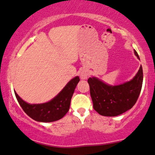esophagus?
I'll return each mask as SVG.
<instances>
[{
	"mask_svg": "<svg viewBox=\"0 0 155 155\" xmlns=\"http://www.w3.org/2000/svg\"><path fill=\"white\" fill-rule=\"evenodd\" d=\"M88 77V73L86 71H81L80 72V78H81V79H87Z\"/></svg>",
	"mask_w": 155,
	"mask_h": 155,
	"instance_id": "1",
	"label": "esophagus"
}]
</instances>
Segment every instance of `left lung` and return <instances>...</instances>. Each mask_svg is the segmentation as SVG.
Masks as SVG:
<instances>
[{"mask_svg": "<svg viewBox=\"0 0 155 155\" xmlns=\"http://www.w3.org/2000/svg\"><path fill=\"white\" fill-rule=\"evenodd\" d=\"M134 54L139 55L136 51ZM143 82L142 66L130 81L119 86L107 85L97 78H89L90 94L93 107L99 114L115 117L132 108L140 96Z\"/></svg>", "mask_w": 155, "mask_h": 155, "instance_id": "obj_1", "label": "left lung"}]
</instances>
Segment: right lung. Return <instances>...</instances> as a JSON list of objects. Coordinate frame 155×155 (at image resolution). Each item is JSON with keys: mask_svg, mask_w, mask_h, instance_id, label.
<instances>
[{"mask_svg": "<svg viewBox=\"0 0 155 155\" xmlns=\"http://www.w3.org/2000/svg\"><path fill=\"white\" fill-rule=\"evenodd\" d=\"M79 81V76L74 78L54 99L45 104H29L22 100L15 91V95L21 108L31 118L37 121L51 122L61 119L69 110L71 97Z\"/></svg>", "mask_w": 155, "mask_h": 155, "instance_id": "obj_1", "label": "right lung"}]
</instances>
